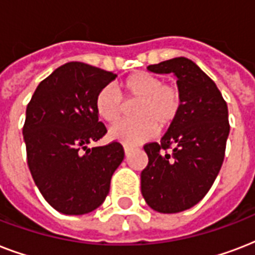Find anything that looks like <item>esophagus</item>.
<instances>
[{
  "instance_id": "34e87169",
  "label": "esophagus",
  "mask_w": 255,
  "mask_h": 255,
  "mask_svg": "<svg viewBox=\"0 0 255 255\" xmlns=\"http://www.w3.org/2000/svg\"><path fill=\"white\" fill-rule=\"evenodd\" d=\"M123 147H124V153H126V155H128V153L131 152L132 147H131V145H128V144H124Z\"/></svg>"
}]
</instances>
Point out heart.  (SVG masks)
Masks as SVG:
<instances>
[{
	"mask_svg": "<svg viewBox=\"0 0 255 255\" xmlns=\"http://www.w3.org/2000/svg\"><path fill=\"white\" fill-rule=\"evenodd\" d=\"M127 103H136L132 116L111 128L110 136L124 144H136L151 139L157 129L164 131L176 123L182 111L181 88L174 83H163V79L149 73H133L122 82ZM95 110L107 123H118L127 104L116 87L108 85L100 88L95 96Z\"/></svg>",
	"mask_w": 255,
	"mask_h": 255,
	"instance_id": "1",
	"label": "heart"
}]
</instances>
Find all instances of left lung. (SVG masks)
<instances>
[{
  "mask_svg": "<svg viewBox=\"0 0 255 255\" xmlns=\"http://www.w3.org/2000/svg\"><path fill=\"white\" fill-rule=\"evenodd\" d=\"M147 69L173 73L184 104L161 141L144 145L148 165L141 172V194L156 212L178 213L205 197L221 169L230 131L228 104L190 59L173 58Z\"/></svg>",
  "mask_w": 255,
  "mask_h": 255,
  "instance_id": "obj_1",
  "label": "left lung"
}]
</instances>
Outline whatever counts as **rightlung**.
<instances>
[{
  "label": "right lung",
  "mask_w": 255,
  "mask_h": 255,
  "mask_svg": "<svg viewBox=\"0 0 255 255\" xmlns=\"http://www.w3.org/2000/svg\"><path fill=\"white\" fill-rule=\"evenodd\" d=\"M115 77L69 62L38 85L26 107L22 133L30 173L46 201L63 214H86L102 205L124 159L119 141L87 147L107 133L95 96Z\"/></svg>",
  "instance_id": "right-lung-1"
}]
</instances>
